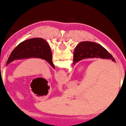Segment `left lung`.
Here are the masks:
<instances>
[{"label": "left lung", "instance_id": "8db88e82", "mask_svg": "<svg viewBox=\"0 0 126 126\" xmlns=\"http://www.w3.org/2000/svg\"><path fill=\"white\" fill-rule=\"evenodd\" d=\"M38 57L45 59L55 68L52 63V53L49 44L42 38H31L20 43L11 53L6 65L15 59Z\"/></svg>", "mask_w": 126, "mask_h": 126}]
</instances>
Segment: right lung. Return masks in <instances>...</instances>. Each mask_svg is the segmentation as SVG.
<instances>
[{
  "instance_id": "right-lung-1",
  "label": "right lung",
  "mask_w": 126,
  "mask_h": 126,
  "mask_svg": "<svg viewBox=\"0 0 126 126\" xmlns=\"http://www.w3.org/2000/svg\"><path fill=\"white\" fill-rule=\"evenodd\" d=\"M92 57L111 59L112 61H115V59L109 51L99 44L92 42H82L78 44L75 48L73 63L75 64L85 58Z\"/></svg>"
}]
</instances>
